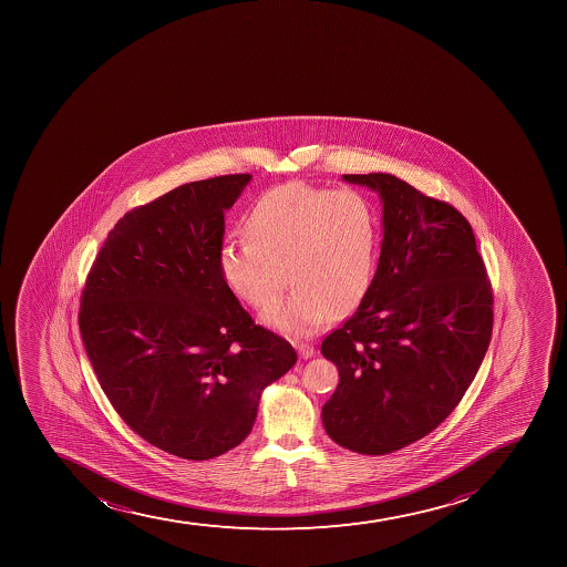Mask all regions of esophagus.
<instances>
[{
    "mask_svg": "<svg viewBox=\"0 0 567 567\" xmlns=\"http://www.w3.org/2000/svg\"><path fill=\"white\" fill-rule=\"evenodd\" d=\"M296 349H298L299 357L301 359H310V357H315V348L309 346V343H296Z\"/></svg>",
    "mask_w": 567,
    "mask_h": 567,
    "instance_id": "esophagus-1",
    "label": "esophagus"
}]
</instances>
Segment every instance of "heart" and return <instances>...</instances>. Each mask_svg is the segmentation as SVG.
<instances>
[{"mask_svg": "<svg viewBox=\"0 0 567 567\" xmlns=\"http://www.w3.org/2000/svg\"><path fill=\"white\" fill-rule=\"evenodd\" d=\"M246 241L227 244L218 266L227 287L252 309H269L287 287L285 303L264 316L275 331L312 337L351 315L370 292L379 221L364 192L290 181L262 192L241 219Z\"/></svg>", "mask_w": 567, "mask_h": 567, "instance_id": "heart-1", "label": "heart"}]
</instances>
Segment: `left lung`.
I'll return each mask as SVG.
<instances>
[{
	"label": "left lung",
	"mask_w": 567,
	"mask_h": 567,
	"mask_svg": "<svg viewBox=\"0 0 567 567\" xmlns=\"http://www.w3.org/2000/svg\"><path fill=\"white\" fill-rule=\"evenodd\" d=\"M381 194V258L354 315L321 342L340 382L327 434L354 453L388 454L447 417L477 375L494 292L470 221L390 174L343 175Z\"/></svg>",
	"instance_id": "8db88e82"
}]
</instances>
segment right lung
<instances>
[{
	"label": "right lung",
	"instance_id": "obj_1",
	"mask_svg": "<svg viewBox=\"0 0 567 567\" xmlns=\"http://www.w3.org/2000/svg\"><path fill=\"white\" fill-rule=\"evenodd\" d=\"M249 179L194 181L125 213L81 292L79 331L103 392L131 431L179 458L244 442L264 388L298 360L219 271L225 210Z\"/></svg>",
	"mask_w": 567,
	"mask_h": 567
}]
</instances>
